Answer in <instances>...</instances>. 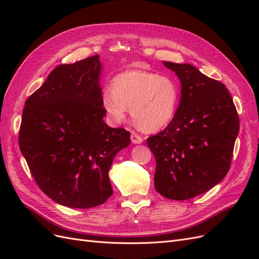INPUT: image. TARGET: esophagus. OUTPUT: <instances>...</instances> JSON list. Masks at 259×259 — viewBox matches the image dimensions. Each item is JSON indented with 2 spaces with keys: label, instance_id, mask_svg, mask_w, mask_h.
I'll return each mask as SVG.
<instances>
[{
  "label": "esophagus",
  "instance_id": "34e87169",
  "mask_svg": "<svg viewBox=\"0 0 259 259\" xmlns=\"http://www.w3.org/2000/svg\"><path fill=\"white\" fill-rule=\"evenodd\" d=\"M131 139H132V143H133V144H135V145H137V144H142V143H143V138L140 137L139 135H137L136 133H132Z\"/></svg>",
  "mask_w": 259,
  "mask_h": 259
}]
</instances>
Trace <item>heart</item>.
Listing matches in <instances>:
<instances>
[{
	"mask_svg": "<svg viewBox=\"0 0 259 259\" xmlns=\"http://www.w3.org/2000/svg\"><path fill=\"white\" fill-rule=\"evenodd\" d=\"M179 88L169 76L143 69H130L115 75L111 89L101 94V106L115 123L131 114L145 132L163 128L173 120L179 104Z\"/></svg>",
	"mask_w": 259,
	"mask_h": 259,
	"instance_id": "b5f03b06",
	"label": "heart"
}]
</instances>
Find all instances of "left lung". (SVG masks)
Masks as SVG:
<instances>
[{
  "label": "left lung",
  "instance_id": "left-lung-1",
  "mask_svg": "<svg viewBox=\"0 0 259 259\" xmlns=\"http://www.w3.org/2000/svg\"><path fill=\"white\" fill-rule=\"evenodd\" d=\"M180 81L173 120L147 144L155 158L154 187L164 198L188 200L227 175L240 123L226 86L189 64L163 61Z\"/></svg>",
  "mask_w": 259,
  "mask_h": 259
}]
</instances>
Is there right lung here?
Wrapping results in <instances>:
<instances>
[{"label":"right lung","mask_w":259,"mask_h":259,"mask_svg":"<svg viewBox=\"0 0 259 259\" xmlns=\"http://www.w3.org/2000/svg\"><path fill=\"white\" fill-rule=\"evenodd\" d=\"M98 55L59 65L27 101L19 148L40 189L58 204L91 208L112 195L109 170L130 132L104 122Z\"/></svg>","instance_id":"obj_1"}]
</instances>
